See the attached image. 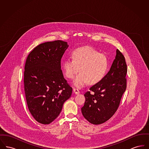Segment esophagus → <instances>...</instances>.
I'll list each match as a JSON object with an SVG mask.
<instances>
[{"label":"esophagus","mask_w":149,"mask_h":149,"mask_svg":"<svg viewBox=\"0 0 149 149\" xmlns=\"http://www.w3.org/2000/svg\"><path fill=\"white\" fill-rule=\"evenodd\" d=\"M73 92H74V93L75 94H78L80 93V92L79 91V90H78V89H76V88H74V89H73Z\"/></svg>","instance_id":"obj_1"}]
</instances>
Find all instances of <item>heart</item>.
Wrapping results in <instances>:
<instances>
[{
	"label": "heart",
	"mask_w": 149,
	"mask_h": 149,
	"mask_svg": "<svg viewBox=\"0 0 149 149\" xmlns=\"http://www.w3.org/2000/svg\"><path fill=\"white\" fill-rule=\"evenodd\" d=\"M72 59L64 61L63 67L66 76L74 79L73 84L78 88L83 87L88 83L95 84L100 81L106 74L108 63L105 55L99 54L89 46L79 47L74 50Z\"/></svg>",
	"instance_id": "1"
}]
</instances>
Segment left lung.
<instances>
[{
	"label": "left lung",
	"mask_w": 149,
	"mask_h": 149,
	"mask_svg": "<svg viewBox=\"0 0 149 149\" xmlns=\"http://www.w3.org/2000/svg\"><path fill=\"white\" fill-rule=\"evenodd\" d=\"M127 71L125 57L117 49L109 71L84 94L85 103L81 109L86 120L93 125H99L113 116L126 89Z\"/></svg>",
	"instance_id": "1"
}]
</instances>
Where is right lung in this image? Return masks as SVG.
Instances as JSON below:
<instances>
[{
	"instance_id": "right-lung-1",
	"label": "right lung",
	"mask_w": 149,
	"mask_h": 149,
	"mask_svg": "<svg viewBox=\"0 0 149 149\" xmlns=\"http://www.w3.org/2000/svg\"><path fill=\"white\" fill-rule=\"evenodd\" d=\"M68 47L61 40L43 43L26 59L24 86L27 106L33 118L43 125L56 118L71 97L72 89L61 69V59Z\"/></svg>"
}]
</instances>
